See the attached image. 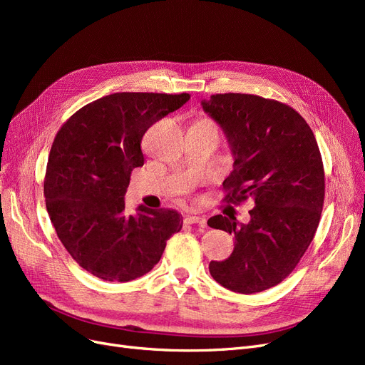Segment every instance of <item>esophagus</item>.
I'll return each mask as SVG.
<instances>
[{
	"label": "esophagus",
	"instance_id": "34e87169",
	"mask_svg": "<svg viewBox=\"0 0 365 365\" xmlns=\"http://www.w3.org/2000/svg\"><path fill=\"white\" fill-rule=\"evenodd\" d=\"M184 222H185V224H189V225L197 224V225L204 227V225H205V222H207V219H205V216H196V215H190V216H187V217L184 219Z\"/></svg>",
	"mask_w": 365,
	"mask_h": 365
}]
</instances>
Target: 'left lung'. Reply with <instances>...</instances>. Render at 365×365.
I'll use <instances>...</instances> for the list:
<instances>
[{"label":"left lung","mask_w":365,"mask_h":365,"mask_svg":"<svg viewBox=\"0 0 365 365\" xmlns=\"http://www.w3.org/2000/svg\"><path fill=\"white\" fill-rule=\"evenodd\" d=\"M204 111L224 129L233 172L224 201L251 197V220L217 215L208 225L235 236V250L208 264L224 288L254 294L283 282L315 236L324 204V168L314 132L289 105L256 94H213Z\"/></svg>","instance_id":"left-lung-1"}]
</instances>
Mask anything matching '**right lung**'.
Wrapping results in <instances>:
<instances>
[{
    "mask_svg": "<svg viewBox=\"0 0 365 365\" xmlns=\"http://www.w3.org/2000/svg\"><path fill=\"white\" fill-rule=\"evenodd\" d=\"M190 94L114 93L85 105L58 130L43 196L62 245L83 269L108 282H130L160 262L182 228L175 210H125L130 173L145 164L141 138Z\"/></svg>",
    "mask_w": 365,
    "mask_h": 365,
    "instance_id": "add662e5",
    "label": "right lung"
}]
</instances>
